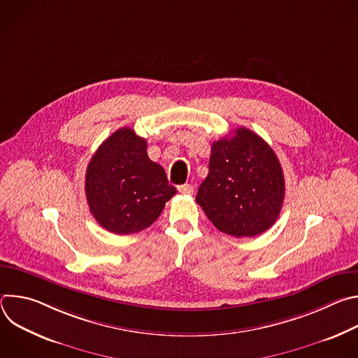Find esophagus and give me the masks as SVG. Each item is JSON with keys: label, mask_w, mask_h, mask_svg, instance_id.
<instances>
[{"label": "esophagus", "mask_w": 358, "mask_h": 358, "mask_svg": "<svg viewBox=\"0 0 358 358\" xmlns=\"http://www.w3.org/2000/svg\"><path fill=\"white\" fill-rule=\"evenodd\" d=\"M178 191L181 194H185V195H191L194 192V187L191 184H182L178 187Z\"/></svg>", "instance_id": "esophagus-1"}]
</instances>
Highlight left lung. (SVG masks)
<instances>
[{
	"label": "left lung",
	"instance_id": "1",
	"mask_svg": "<svg viewBox=\"0 0 358 358\" xmlns=\"http://www.w3.org/2000/svg\"><path fill=\"white\" fill-rule=\"evenodd\" d=\"M195 199L221 232L236 238L265 232L278 220L285 199V177L275 151L246 127L214 141L210 171Z\"/></svg>",
	"mask_w": 358,
	"mask_h": 358
}]
</instances>
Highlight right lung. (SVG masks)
Segmentation results:
<instances>
[{"instance_id": "obj_1", "label": "right lung", "mask_w": 358, "mask_h": 358, "mask_svg": "<svg viewBox=\"0 0 358 358\" xmlns=\"http://www.w3.org/2000/svg\"><path fill=\"white\" fill-rule=\"evenodd\" d=\"M94 220L117 235L143 231L155 222L176 195L166 171L147 156V141L122 127L99 145L85 178Z\"/></svg>"}]
</instances>
